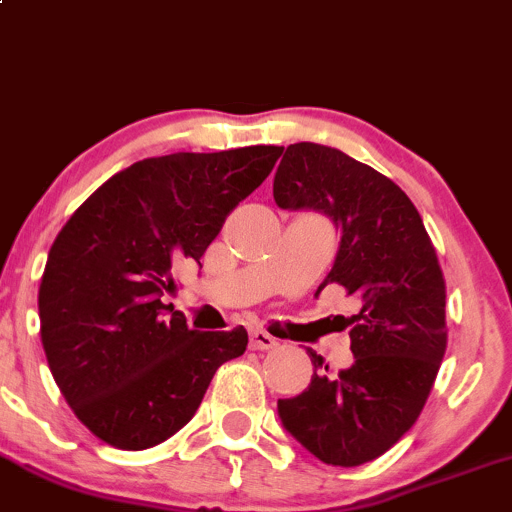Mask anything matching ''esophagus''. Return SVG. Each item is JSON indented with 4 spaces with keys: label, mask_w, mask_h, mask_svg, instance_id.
Here are the masks:
<instances>
[{
    "label": "esophagus",
    "mask_w": 512,
    "mask_h": 512,
    "mask_svg": "<svg viewBox=\"0 0 512 512\" xmlns=\"http://www.w3.org/2000/svg\"><path fill=\"white\" fill-rule=\"evenodd\" d=\"M249 346L254 348V350H271V348L278 346V341H275V338L268 331L256 329V331H251Z\"/></svg>",
    "instance_id": "obj_1"
}]
</instances>
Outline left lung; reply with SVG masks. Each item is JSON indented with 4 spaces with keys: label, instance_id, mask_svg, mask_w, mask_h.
<instances>
[{
    "label": "left lung",
    "instance_id": "8db88e82",
    "mask_svg": "<svg viewBox=\"0 0 512 512\" xmlns=\"http://www.w3.org/2000/svg\"><path fill=\"white\" fill-rule=\"evenodd\" d=\"M273 198L283 210L312 208L331 217L341 244L321 287H346L360 307L341 317L355 363L329 372L309 348L317 370L302 394L278 399L280 421L321 462L358 467L401 440L438 377L447 348L438 254L409 195L341 149L287 147Z\"/></svg>",
    "mask_w": 512,
    "mask_h": 512
}]
</instances>
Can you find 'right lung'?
Wrapping results in <instances>:
<instances>
[{"label": "right lung", "mask_w": 512, "mask_h": 512, "mask_svg": "<svg viewBox=\"0 0 512 512\" xmlns=\"http://www.w3.org/2000/svg\"><path fill=\"white\" fill-rule=\"evenodd\" d=\"M280 154L254 145L142 159L60 229L38 290L40 341L62 396L99 440L147 450L171 438L217 367L246 350L244 326L193 331L162 297Z\"/></svg>", "instance_id": "obj_1"}]
</instances>
